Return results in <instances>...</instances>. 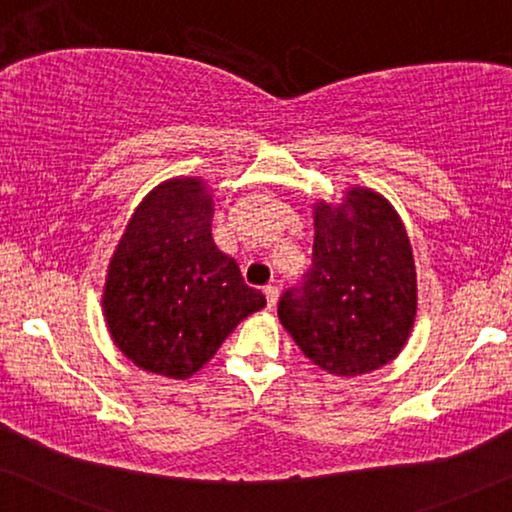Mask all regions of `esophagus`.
Segmentation results:
<instances>
[{"mask_svg": "<svg viewBox=\"0 0 512 512\" xmlns=\"http://www.w3.org/2000/svg\"><path fill=\"white\" fill-rule=\"evenodd\" d=\"M264 297H266V306H269V308L276 306L278 304V297H280L278 287L276 285H266L264 287Z\"/></svg>", "mask_w": 512, "mask_h": 512, "instance_id": "1", "label": "esophagus"}]
</instances>
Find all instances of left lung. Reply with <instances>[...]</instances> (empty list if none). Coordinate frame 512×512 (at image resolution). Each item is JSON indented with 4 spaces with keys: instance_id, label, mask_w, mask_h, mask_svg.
<instances>
[{
    "instance_id": "1",
    "label": "left lung",
    "mask_w": 512,
    "mask_h": 512,
    "mask_svg": "<svg viewBox=\"0 0 512 512\" xmlns=\"http://www.w3.org/2000/svg\"><path fill=\"white\" fill-rule=\"evenodd\" d=\"M313 266L280 297L278 318L331 376H362L399 357L415 325L417 273L406 227L383 194L350 187L313 204Z\"/></svg>"
}]
</instances>
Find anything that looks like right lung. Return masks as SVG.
Instances as JSON below:
<instances>
[{"instance_id":"1","label":"right lung","mask_w":512,"mask_h":512,"mask_svg":"<svg viewBox=\"0 0 512 512\" xmlns=\"http://www.w3.org/2000/svg\"><path fill=\"white\" fill-rule=\"evenodd\" d=\"M213 194L199 176L153 187L115 246L102 294L118 350L143 371L185 380L234 327L266 306L211 234Z\"/></svg>"}]
</instances>
